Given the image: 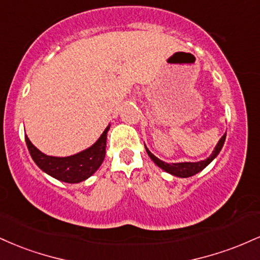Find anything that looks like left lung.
<instances>
[{
  "instance_id": "obj_1",
  "label": "left lung",
  "mask_w": 260,
  "mask_h": 260,
  "mask_svg": "<svg viewBox=\"0 0 260 260\" xmlns=\"http://www.w3.org/2000/svg\"><path fill=\"white\" fill-rule=\"evenodd\" d=\"M225 139H226V134H223V136L221 137V139H220L219 143L216 144L215 149H214L213 154H211L210 156L208 157V159L198 161V162H177V164L164 162V161L157 159L155 155L151 154L147 147H145V149H147V153H148L149 156H150V159L153 160L154 162L156 164L157 166H159V168L162 169L164 171L169 172V174H171L174 176H177V177L186 178V177H190V176L198 174V172H201L203 169L207 168L209 164H210L211 161H213L217 156V155H219L220 150H221L222 147H223Z\"/></svg>"
}]
</instances>
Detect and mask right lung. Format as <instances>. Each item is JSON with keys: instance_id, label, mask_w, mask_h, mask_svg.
<instances>
[{"instance_id": "obj_1", "label": "right lung", "mask_w": 260, "mask_h": 260, "mask_svg": "<svg viewBox=\"0 0 260 260\" xmlns=\"http://www.w3.org/2000/svg\"><path fill=\"white\" fill-rule=\"evenodd\" d=\"M109 128L110 124L90 148L66 157L49 156V155L41 153L37 147L31 144L26 136L25 143L34 162L44 172L52 176L56 180L66 182V183H79V182L85 181L86 178L90 177L100 168L105 159L106 138Z\"/></svg>"}]
</instances>
